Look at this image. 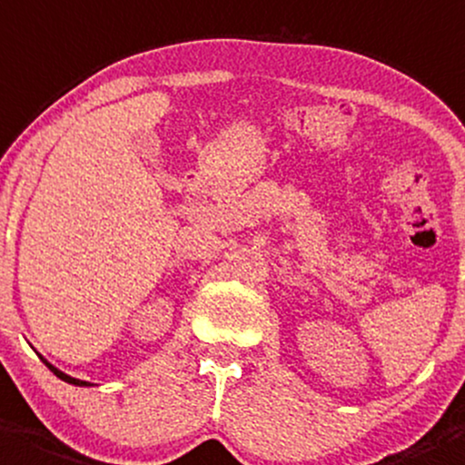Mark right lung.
Returning <instances> with one entry per match:
<instances>
[{
    "mask_svg": "<svg viewBox=\"0 0 465 465\" xmlns=\"http://www.w3.org/2000/svg\"><path fill=\"white\" fill-rule=\"evenodd\" d=\"M40 359H43V361H45V366H47V368H49V371H52V372H54V375H56V377H58V380L67 381V384H72V386H93V384H90V381H84V380H76V377H70V375H65V372H63V371H58V368H56V366H52V363H49V361H47V359H45V357H40Z\"/></svg>",
    "mask_w": 465,
    "mask_h": 465,
    "instance_id": "right-lung-1",
    "label": "right lung"
}]
</instances>
